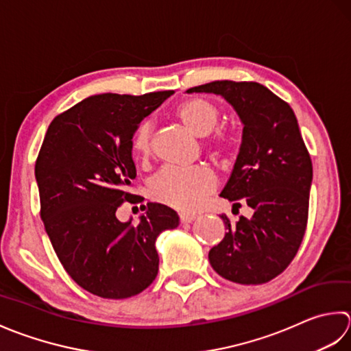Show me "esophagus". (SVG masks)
<instances>
[{
    "label": "esophagus",
    "instance_id": "obj_1",
    "mask_svg": "<svg viewBox=\"0 0 351 351\" xmlns=\"http://www.w3.org/2000/svg\"><path fill=\"white\" fill-rule=\"evenodd\" d=\"M197 218L195 213H180V223L182 224H188L192 223Z\"/></svg>",
    "mask_w": 351,
    "mask_h": 351
}]
</instances>
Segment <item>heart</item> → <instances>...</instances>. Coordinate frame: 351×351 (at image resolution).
Returning <instances> with one entry per match:
<instances>
[{"label": "heart", "instance_id": "1", "mask_svg": "<svg viewBox=\"0 0 351 351\" xmlns=\"http://www.w3.org/2000/svg\"><path fill=\"white\" fill-rule=\"evenodd\" d=\"M176 117L189 130L204 138L206 148L217 159L233 157L239 148V138L230 127H217L221 118L219 107L203 97H189L176 107ZM153 130L148 123H142L132 138V153L144 160L152 154ZM217 186V177L206 167H167L157 174L149 194L163 204L178 210L192 212L202 206Z\"/></svg>", "mask_w": 351, "mask_h": 351}]
</instances>
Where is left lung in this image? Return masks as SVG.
I'll return each mask as SVG.
<instances>
[{
	"mask_svg": "<svg viewBox=\"0 0 351 351\" xmlns=\"http://www.w3.org/2000/svg\"><path fill=\"white\" fill-rule=\"evenodd\" d=\"M188 92H212L230 103L244 124L242 144L221 197L247 203L253 217L230 223L209 252L212 268L227 280L261 285L294 259L307 226L312 160L291 106L256 82L217 80Z\"/></svg>",
	"mask_w": 351,
	"mask_h": 351,
	"instance_id": "obj_1",
	"label": "left lung"
}]
</instances>
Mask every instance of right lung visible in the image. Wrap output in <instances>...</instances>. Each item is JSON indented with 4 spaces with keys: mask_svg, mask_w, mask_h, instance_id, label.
Masks as SVG:
<instances>
[{
    "mask_svg": "<svg viewBox=\"0 0 351 351\" xmlns=\"http://www.w3.org/2000/svg\"><path fill=\"white\" fill-rule=\"evenodd\" d=\"M173 92L89 97L57 115L42 142L34 165L42 223L66 273L94 295L147 289L159 271L157 236L180 221L159 203L144 206L138 224L117 218L125 202L144 199L130 192L136 128Z\"/></svg>",
    "mask_w": 351,
    "mask_h": 351,
    "instance_id": "1",
    "label": "right lung"
}]
</instances>
